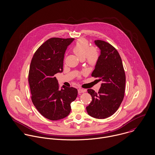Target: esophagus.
Listing matches in <instances>:
<instances>
[{"mask_svg":"<svg viewBox=\"0 0 155 155\" xmlns=\"http://www.w3.org/2000/svg\"><path fill=\"white\" fill-rule=\"evenodd\" d=\"M86 91V89H84L79 88L78 89V93L79 94H81V93H83V92H85Z\"/></svg>","mask_w":155,"mask_h":155,"instance_id":"34e87169","label":"esophagus"}]
</instances>
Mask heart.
Returning <instances> with one entry per match:
<instances>
[{
	"mask_svg": "<svg viewBox=\"0 0 155 155\" xmlns=\"http://www.w3.org/2000/svg\"><path fill=\"white\" fill-rule=\"evenodd\" d=\"M73 51L79 59L87 58L89 64L94 65L98 57V53L95 49H89L88 42L85 39L79 40L73 48Z\"/></svg>",
	"mask_w": 155,
	"mask_h": 155,
	"instance_id": "b5f03b06",
	"label": "heart"
}]
</instances>
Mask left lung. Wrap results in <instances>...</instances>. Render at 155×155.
Wrapping results in <instances>:
<instances>
[{
  "label": "left lung",
  "mask_w": 155,
  "mask_h": 155,
  "mask_svg": "<svg viewBox=\"0 0 155 155\" xmlns=\"http://www.w3.org/2000/svg\"><path fill=\"white\" fill-rule=\"evenodd\" d=\"M94 43L100 49V55L91 76L102 83L98 92L88 89L92 100L86 109L91 116L105 119L113 114L123 101L125 74L120 55L112 45L100 40Z\"/></svg>",
  "instance_id": "8db88e82"
}]
</instances>
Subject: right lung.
I'll return each mask as SVG.
<instances>
[{"instance_id":"1","label":"right lung","mask_w":155,"mask_h":155,"mask_svg":"<svg viewBox=\"0 0 155 155\" xmlns=\"http://www.w3.org/2000/svg\"><path fill=\"white\" fill-rule=\"evenodd\" d=\"M73 38H53L47 40L35 53L30 66L28 82L32 102L46 119L57 120L67 117L71 103L78 95L77 89L63 86L60 89L55 74L63 71L67 47Z\"/></svg>"}]
</instances>
